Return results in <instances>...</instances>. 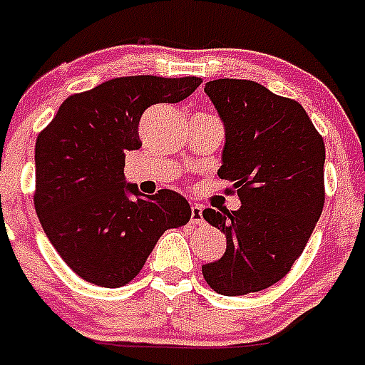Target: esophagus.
Instances as JSON below:
<instances>
[{
    "label": "esophagus",
    "instance_id": "1",
    "mask_svg": "<svg viewBox=\"0 0 365 365\" xmlns=\"http://www.w3.org/2000/svg\"><path fill=\"white\" fill-rule=\"evenodd\" d=\"M202 206L197 205V202H193L192 205V222L193 225H202Z\"/></svg>",
    "mask_w": 365,
    "mask_h": 365
}]
</instances>
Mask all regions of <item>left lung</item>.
Masks as SVG:
<instances>
[{
    "label": "left lung",
    "instance_id": "8db88e82",
    "mask_svg": "<svg viewBox=\"0 0 365 365\" xmlns=\"http://www.w3.org/2000/svg\"><path fill=\"white\" fill-rule=\"evenodd\" d=\"M205 93L225 125L217 173L241 208L202 212L227 235L202 276L219 294L243 296L279 282L307 245L325 201L324 138L296 100L252 80H212Z\"/></svg>",
    "mask_w": 365,
    "mask_h": 365
}]
</instances>
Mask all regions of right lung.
Instances as JSON below:
<instances>
[{
	"label": "right lung",
	"instance_id": "1",
	"mask_svg": "<svg viewBox=\"0 0 365 365\" xmlns=\"http://www.w3.org/2000/svg\"><path fill=\"white\" fill-rule=\"evenodd\" d=\"M201 78L122 76L71 95L36 138L34 206L56 252L80 278L117 289L140 272L168 228L190 221L180 193L144 197L124 177L128 151L143 146L138 122L153 104H175Z\"/></svg>",
	"mask_w": 365,
	"mask_h": 365
}]
</instances>
